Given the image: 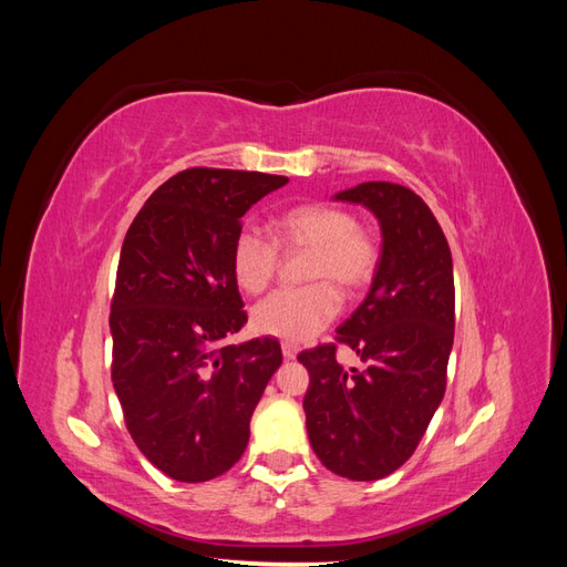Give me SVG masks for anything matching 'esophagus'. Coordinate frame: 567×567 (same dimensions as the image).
<instances>
[{"label":"esophagus","instance_id":"34e87169","mask_svg":"<svg viewBox=\"0 0 567 567\" xmlns=\"http://www.w3.org/2000/svg\"><path fill=\"white\" fill-rule=\"evenodd\" d=\"M281 352H284V359H296L298 346H296V342H290V340H284L281 342Z\"/></svg>","mask_w":567,"mask_h":567}]
</instances>
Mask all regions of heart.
<instances>
[{
	"mask_svg": "<svg viewBox=\"0 0 567 567\" xmlns=\"http://www.w3.org/2000/svg\"><path fill=\"white\" fill-rule=\"evenodd\" d=\"M284 250H307L305 279L298 288H281L252 307L257 333L284 340H310L340 312L342 290L367 286L379 267L381 246L375 231L352 210L333 203H300L274 219V238L244 227L231 244V274L244 293L257 296L277 277Z\"/></svg>",
	"mask_w": 567,
	"mask_h": 567,
	"instance_id": "heart-1",
	"label": "heart"
}]
</instances>
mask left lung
I'll return each instance as SVG.
<instances>
[{"mask_svg": "<svg viewBox=\"0 0 567 567\" xmlns=\"http://www.w3.org/2000/svg\"><path fill=\"white\" fill-rule=\"evenodd\" d=\"M338 200L379 217L383 250L364 302L336 342L302 350L307 435L319 461L350 480H381L416 452L447 388L454 342V271L447 238L425 200L390 182H364ZM338 344L363 357L342 370Z\"/></svg>", "mask_w": 567, "mask_h": 567, "instance_id": "1", "label": "left lung"}]
</instances>
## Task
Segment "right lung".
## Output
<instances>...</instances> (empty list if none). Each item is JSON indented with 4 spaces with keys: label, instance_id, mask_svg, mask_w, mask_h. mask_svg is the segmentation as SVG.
<instances>
[{
    "label": "right lung",
    "instance_id": "right-lung-1",
    "mask_svg": "<svg viewBox=\"0 0 567 567\" xmlns=\"http://www.w3.org/2000/svg\"><path fill=\"white\" fill-rule=\"evenodd\" d=\"M288 177L188 167L136 213L111 300V379L142 454L179 483L227 473L281 367L274 338L225 346L248 321L231 244L252 203Z\"/></svg>",
    "mask_w": 567,
    "mask_h": 567
}]
</instances>
